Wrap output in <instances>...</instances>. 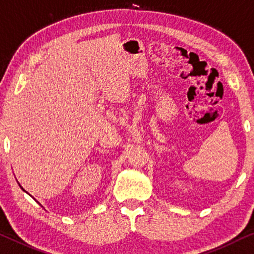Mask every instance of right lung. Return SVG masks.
I'll return each mask as SVG.
<instances>
[{"instance_id": "obj_1", "label": "right lung", "mask_w": 254, "mask_h": 254, "mask_svg": "<svg viewBox=\"0 0 254 254\" xmlns=\"http://www.w3.org/2000/svg\"><path fill=\"white\" fill-rule=\"evenodd\" d=\"M21 188H22V189H23V190H24V188H23V187H22V186H21ZM24 191H25V190H24Z\"/></svg>"}]
</instances>
